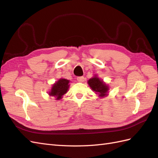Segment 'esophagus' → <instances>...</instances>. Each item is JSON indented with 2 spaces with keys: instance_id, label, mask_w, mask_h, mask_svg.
Wrapping results in <instances>:
<instances>
[{
  "instance_id": "34e87169",
  "label": "esophagus",
  "mask_w": 158,
  "mask_h": 158,
  "mask_svg": "<svg viewBox=\"0 0 158 158\" xmlns=\"http://www.w3.org/2000/svg\"><path fill=\"white\" fill-rule=\"evenodd\" d=\"M77 81L78 82H83L84 81V78L83 76H80V77L77 78Z\"/></svg>"
}]
</instances>
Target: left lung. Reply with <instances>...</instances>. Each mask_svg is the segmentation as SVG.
Masks as SVG:
<instances>
[{
	"label": "left lung",
	"mask_w": 158,
	"mask_h": 158,
	"mask_svg": "<svg viewBox=\"0 0 158 158\" xmlns=\"http://www.w3.org/2000/svg\"><path fill=\"white\" fill-rule=\"evenodd\" d=\"M88 84L93 92L98 95L99 98H105L108 95L109 90V85L105 83L103 80L98 78L96 74L88 81Z\"/></svg>",
	"instance_id": "1"
}]
</instances>
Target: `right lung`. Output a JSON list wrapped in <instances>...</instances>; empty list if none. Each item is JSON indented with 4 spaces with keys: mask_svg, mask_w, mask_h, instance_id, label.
<instances>
[{
    "mask_svg": "<svg viewBox=\"0 0 158 158\" xmlns=\"http://www.w3.org/2000/svg\"><path fill=\"white\" fill-rule=\"evenodd\" d=\"M70 80L65 78H60L52 85V87L48 94L50 96H53L55 99L60 100L63 95L68 92L69 88Z\"/></svg>",
    "mask_w": 158,
    "mask_h": 158,
    "instance_id": "right-lung-1",
    "label": "right lung"
}]
</instances>
